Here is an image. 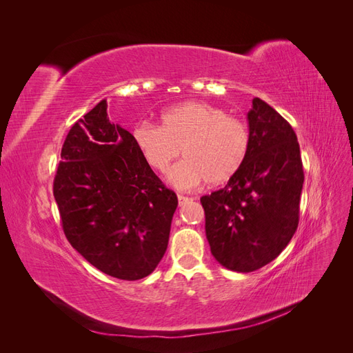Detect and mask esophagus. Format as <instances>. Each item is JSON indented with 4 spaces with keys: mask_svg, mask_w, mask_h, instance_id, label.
<instances>
[{
    "mask_svg": "<svg viewBox=\"0 0 353 353\" xmlns=\"http://www.w3.org/2000/svg\"><path fill=\"white\" fill-rule=\"evenodd\" d=\"M191 200H193V199H190V197H187V196H178V205L179 206H185L187 205V203H190Z\"/></svg>",
    "mask_w": 353,
    "mask_h": 353,
    "instance_id": "obj_1",
    "label": "esophagus"
}]
</instances>
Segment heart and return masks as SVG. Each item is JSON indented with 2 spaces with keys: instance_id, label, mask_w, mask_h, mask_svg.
Returning <instances> with one entry per match:
<instances>
[{
  "instance_id": "1",
  "label": "heart",
  "mask_w": 353,
  "mask_h": 353,
  "mask_svg": "<svg viewBox=\"0 0 353 353\" xmlns=\"http://www.w3.org/2000/svg\"><path fill=\"white\" fill-rule=\"evenodd\" d=\"M162 126L140 122L132 130V141L144 162L165 172L179 156L185 159L170 170L169 183L188 190L206 183H227L248 160L252 134L248 123L216 105L185 101L160 114Z\"/></svg>"
}]
</instances>
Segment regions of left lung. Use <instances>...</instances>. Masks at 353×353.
I'll list each match as a JSON object with an SVG mask.
<instances>
[{"mask_svg": "<svg viewBox=\"0 0 353 353\" xmlns=\"http://www.w3.org/2000/svg\"><path fill=\"white\" fill-rule=\"evenodd\" d=\"M248 121L252 145L245 163L225 187L200 199L212 254L237 272L259 270L285 249L297 230L305 179L290 123L258 97Z\"/></svg>", "mask_w": 353, "mask_h": 353, "instance_id": "left-lung-1", "label": "left lung"}]
</instances>
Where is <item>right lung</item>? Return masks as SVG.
Listing matches in <instances>:
<instances>
[{
	"label": "right lung",
	"instance_id": "add662e5",
	"mask_svg": "<svg viewBox=\"0 0 353 353\" xmlns=\"http://www.w3.org/2000/svg\"><path fill=\"white\" fill-rule=\"evenodd\" d=\"M52 193L66 239L95 268L126 281L156 270L178 199L144 162L132 134L109 121L105 100L70 128Z\"/></svg>",
	"mask_w": 353,
	"mask_h": 353
}]
</instances>
